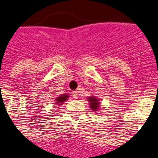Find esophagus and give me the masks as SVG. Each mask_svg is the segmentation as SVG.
<instances>
[{
  "instance_id": "34e87169",
  "label": "esophagus",
  "mask_w": 158,
  "mask_h": 158,
  "mask_svg": "<svg viewBox=\"0 0 158 158\" xmlns=\"http://www.w3.org/2000/svg\"><path fill=\"white\" fill-rule=\"evenodd\" d=\"M72 96H73V97H74V98H75V99H77V98H78V93H77L76 92H72Z\"/></svg>"
}]
</instances>
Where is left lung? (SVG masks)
Returning a JSON list of instances; mask_svg holds the SVG:
<instances>
[{
    "label": "left lung",
    "instance_id": "obj_1",
    "mask_svg": "<svg viewBox=\"0 0 158 158\" xmlns=\"http://www.w3.org/2000/svg\"><path fill=\"white\" fill-rule=\"evenodd\" d=\"M90 108L94 111H97L100 108V102L98 98L96 97H90L88 98Z\"/></svg>",
    "mask_w": 158,
    "mask_h": 158
}]
</instances>
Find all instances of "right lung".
<instances>
[{"label": "right lung", "mask_w": 158, "mask_h": 158, "mask_svg": "<svg viewBox=\"0 0 158 158\" xmlns=\"http://www.w3.org/2000/svg\"><path fill=\"white\" fill-rule=\"evenodd\" d=\"M68 99V94H62L60 95L59 97H57L55 101H56V104L57 105H61V104L65 102L66 100Z\"/></svg>", "instance_id": "1"}]
</instances>
